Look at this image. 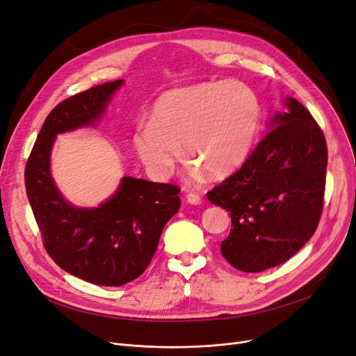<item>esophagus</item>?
Segmentation results:
<instances>
[{
	"label": "esophagus",
	"instance_id": "esophagus-1",
	"mask_svg": "<svg viewBox=\"0 0 356 356\" xmlns=\"http://www.w3.org/2000/svg\"><path fill=\"white\" fill-rule=\"evenodd\" d=\"M186 200H188L191 204H200L202 197L197 193H188L186 195Z\"/></svg>",
	"mask_w": 356,
	"mask_h": 356
}]
</instances>
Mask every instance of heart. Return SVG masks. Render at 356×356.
Listing matches in <instances>:
<instances>
[{
	"instance_id": "obj_1",
	"label": "heart",
	"mask_w": 356,
	"mask_h": 356,
	"mask_svg": "<svg viewBox=\"0 0 356 356\" xmlns=\"http://www.w3.org/2000/svg\"><path fill=\"white\" fill-rule=\"evenodd\" d=\"M259 124V99L245 83H195L164 92L149 122L136 128L133 145L156 179L170 176L180 159V143L195 176L209 172L225 177L250 156Z\"/></svg>"
}]
</instances>
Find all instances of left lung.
<instances>
[{"label":"left lung","mask_w":356,"mask_h":356,"mask_svg":"<svg viewBox=\"0 0 356 356\" xmlns=\"http://www.w3.org/2000/svg\"><path fill=\"white\" fill-rule=\"evenodd\" d=\"M238 172L207 193L231 213L220 252L236 270L259 273L290 259L319 225L327 147L321 127L294 98Z\"/></svg>","instance_id":"8db88e82"}]
</instances>
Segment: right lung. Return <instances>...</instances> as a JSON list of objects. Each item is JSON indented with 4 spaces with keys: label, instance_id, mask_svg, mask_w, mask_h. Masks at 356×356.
I'll list each match as a JSON object with an SVG mask.
<instances>
[{
    "label": "right lung",
    "instance_id": "right-lung-1",
    "mask_svg": "<svg viewBox=\"0 0 356 356\" xmlns=\"http://www.w3.org/2000/svg\"><path fill=\"white\" fill-rule=\"evenodd\" d=\"M124 79L76 93L47 115L26 164V192L47 254L88 283L120 287L152 261L163 228L180 208L179 188L125 176L98 208H78L56 188L50 154L56 136L95 125Z\"/></svg>",
    "mask_w": 356,
    "mask_h": 356
}]
</instances>
